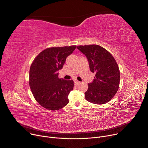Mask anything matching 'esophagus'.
Wrapping results in <instances>:
<instances>
[{
	"label": "esophagus",
	"mask_w": 148,
	"mask_h": 148,
	"mask_svg": "<svg viewBox=\"0 0 148 148\" xmlns=\"http://www.w3.org/2000/svg\"><path fill=\"white\" fill-rule=\"evenodd\" d=\"M80 83V82L79 81H77V80H75V81H74V85L75 86H77V85H78V84Z\"/></svg>",
	"instance_id": "1"
}]
</instances>
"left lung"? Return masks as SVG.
Returning a JSON list of instances; mask_svg holds the SVG:
<instances>
[{
  "mask_svg": "<svg viewBox=\"0 0 148 148\" xmlns=\"http://www.w3.org/2000/svg\"><path fill=\"white\" fill-rule=\"evenodd\" d=\"M77 48L85 54L90 71L95 73L93 81L88 84L86 99L95 104L107 103L116 94L119 86L120 72L117 62L109 51L100 46H79Z\"/></svg>",
  "mask_w": 148,
  "mask_h": 148,
  "instance_id": "obj_1",
  "label": "left lung"
}]
</instances>
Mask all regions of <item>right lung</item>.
Here are the masks:
<instances>
[{"label": "right lung", "mask_w": 148, "mask_h": 148, "mask_svg": "<svg viewBox=\"0 0 148 148\" xmlns=\"http://www.w3.org/2000/svg\"><path fill=\"white\" fill-rule=\"evenodd\" d=\"M76 46L50 47L34 58L29 71V86L36 101L49 110H58L68 104L74 81L58 78L67 57Z\"/></svg>", "instance_id": "right-lung-1"}]
</instances>
